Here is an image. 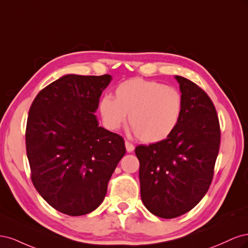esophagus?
Masks as SVG:
<instances>
[{
    "mask_svg": "<svg viewBox=\"0 0 248 248\" xmlns=\"http://www.w3.org/2000/svg\"><path fill=\"white\" fill-rule=\"evenodd\" d=\"M125 147H126V151L128 152V153L132 152L133 150H134V146L132 144H130L129 141H127V140H125Z\"/></svg>",
    "mask_w": 248,
    "mask_h": 248,
    "instance_id": "1",
    "label": "esophagus"
}]
</instances>
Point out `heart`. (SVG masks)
Returning <instances> with one entry per match:
<instances>
[{
	"mask_svg": "<svg viewBox=\"0 0 248 248\" xmlns=\"http://www.w3.org/2000/svg\"><path fill=\"white\" fill-rule=\"evenodd\" d=\"M183 108L178 90L140 78L120 82L115 98L104 95L98 101L99 115L108 129L118 130L129 114L134 133L146 144L168 140L181 121Z\"/></svg>",
	"mask_w": 248,
	"mask_h": 248,
	"instance_id": "b5f03b06",
	"label": "heart"
}]
</instances>
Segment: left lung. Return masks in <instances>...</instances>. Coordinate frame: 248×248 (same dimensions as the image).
<instances>
[{"label":"left lung","instance_id":"8db88e82","mask_svg":"<svg viewBox=\"0 0 248 248\" xmlns=\"http://www.w3.org/2000/svg\"><path fill=\"white\" fill-rule=\"evenodd\" d=\"M175 78L184 107L177 129L158 144L136 148L141 202L161 218L185 214L205 197L220 144L218 117L211 99L191 80Z\"/></svg>","mask_w":248,"mask_h":248}]
</instances>
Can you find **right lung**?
<instances>
[{"instance_id": "right-lung-1", "label": "right lung", "mask_w": 248, "mask_h": 248, "mask_svg": "<svg viewBox=\"0 0 248 248\" xmlns=\"http://www.w3.org/2000/svg\"><path fill=\"white\" fill-rule=\"evenodd\" d=\"M109 74H66L38 93L29 111L26 147L32 182L58 211L80 216L100 206L126 153L124 140L95 116Z\"/></svg>"}]
</instances>
